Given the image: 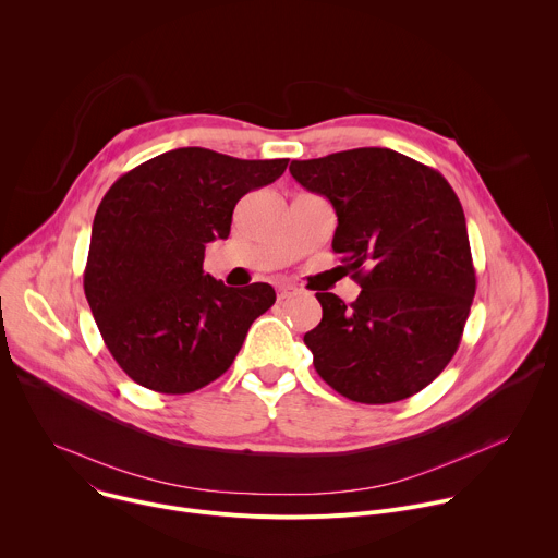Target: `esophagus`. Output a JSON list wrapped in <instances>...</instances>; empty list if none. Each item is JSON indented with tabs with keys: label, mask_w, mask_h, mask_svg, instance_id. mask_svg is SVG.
<instances>
[{
	"label": "esophagus",
	"mask_w": 558,
	"mask_h": 558,
	"mask_svg": "<svg viewBox=\"0 0 558 558\" xmlns=\"http://www.w3.org/2000/svg\"><path fill=\"white\" fill-rule=\"evenodd\" d=\"M295 287H291V284H280L278 287V300H289L291 295H295Z\"/></svg>",
	"instance_id": "esophagus-1"
}]
</instances>
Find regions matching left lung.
I'll use <instances>...</instances> for the list:
<instances>
[{
    "label": "left lung",
    "instance_id": "obj_1",
    "mask_svg": "<svg viewBox=\"0 0 558 558\" xmlns=\"http://www.w3.org/2000/svg\"><path fill=\"white\" fill-rule=\"evenodd\" d=\"M289 170L332 204V252L361 287L350 306L315 293L322 322L304 343L317 375L367 405L421 392L456 354L475 295L466 219L449 181L379 146L293 159Z\"/></svg>",
    "mask_w": 558,
    "mask_h": 558
}]
</instances>
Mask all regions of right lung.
Masks as SVG:
<instances>
[{
  "instance_id": "1",
  "label": "right lung",
  "mask_w": 558,
  "mask_h": 558,
  "mask_svg": "<svg viewBox=\"0 0 558 558\" xmlns=\"http://www.w3.org/2000/svg\"><path fill=\"white\" fill-rule=\"evenodd\" d=\"M287 163L185 146L140 163L107 191L83 287L109 352L135 384L161 395L213 384L271 308V284L226 287L204 274V256L208 243L230 236L239 199L274 183Z\"/></svg>"
}]
</instances>
